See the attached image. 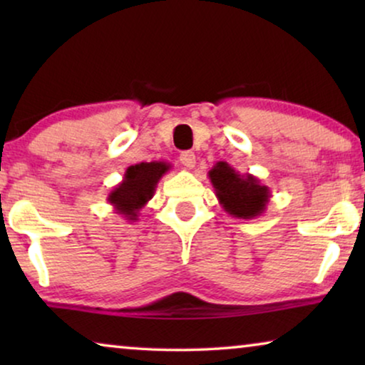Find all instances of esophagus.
I'll use <instances>...</instances> for the list:
<instances>
[{
	"mask_svg": "<svg viewBox=\"0 0 365 365\" xmlns=\"http://www.w3.org/2000/svg\"><path fill=\"white\" fill-rule=\"evenodd\" d=\"M179 161H181L184 168L192 169L194 166H196V154H194L192 151H184V153H181V156H179Z\"/></svg>",
	"mask_w": 365,
	"mask_h": 365,
	"instance_id": "obj_1",
	"label": "esophagus"
}]
</instances>
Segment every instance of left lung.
Here are the masks:
<instances>
[{"mask_svg": "<svg viewBox=\"0 0 365 365\" xmlns=\"http://www.w3.org/2000/svg\"><path fill=\"white\" fill-rule=\"evenodd\" d=\"M214 192L224 211L237 219L262 216L271 197V189L252 174L237 173L227 163L219 161L207 173Z\"/></svg>", "mask_w": 365, "mask_h": 365, "instance_id": "8db88e82", "label": "left lung"}]
</instances>
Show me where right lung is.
<instances>
[{
    "label": "right lung",
    "mask_w": 365,
    "mask_h": 365,
    "mask_svg": "<svg viewBox=\"0 0 365 365\" xmlns=\"http://www.w3.org/2000/svg\"><path fill=\"white\" fill-rule=\"evenodd\" d=\"M171 169V164L164 161L139 163L129 166L123 181L109 192L108 201L114 211L129 222L138 221V214L154 196L159 179Z\"/></svg>",
    "instance_id": "right-lung-1"
}]
</instances>
